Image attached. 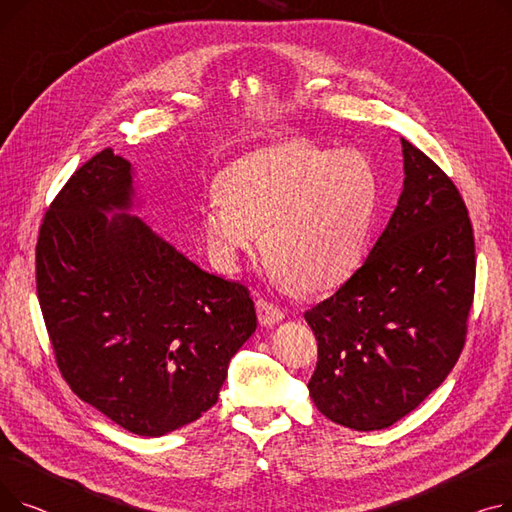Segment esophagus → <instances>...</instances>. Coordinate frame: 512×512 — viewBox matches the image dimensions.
I'll list each match as a JSON object with an SVG mask.
<instances>
[{"label": "esophagus", "instance_id": "1", "mask_svg": "<svg viewBox=\"0 0 512 512\" xmlns=\"http://www.w3.org/2000/svg\"><path fill=\"white\" fill-rule=\"evenodd\" d=\"M257 315L263 326H276L284 319V311L267 299H257Z\"/></svg>", "mask_w": 512, "mask_h": 512}]
</instances>
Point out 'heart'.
I'll use <instances>...</instances> for the list:
<instances>
[{
	"label": "heart",
	"mask_w": 512,
	"mask_h": 512,
	"mask_svg": "<svg viewBox=\"0 0 512 512\" xmlns=\"http://www.w3.org/2000/svg\"><path fill=\"white\" fill-rule=\"evenodd\" d=\"M201 211L209 249L226 265L263 253L280 282L340 286L359 267L378 205V172L361 151L286 141L238 157Z\"/></svg>",
	"instance_id": "obj_1"
}]
</instances>
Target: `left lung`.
Wrapping results in <instances>:
<instances>
[{"label":"left lung","mask_w":512,"mask_h":512,"mask_svg":"<svg viewBox=\"0 0 512 512\" xmlns=\"http://www.w3.org/2000/svg\"><path fill=\"white\" fill-rule=\"evenodd\" d=\"M405 188L386 230L332 297L305 311L317 340L309 394L321 415L373 432L432 394L461 357L475 238L446 172L400 139Z\"/></svg>","instance_id":"1"}]
</instances>
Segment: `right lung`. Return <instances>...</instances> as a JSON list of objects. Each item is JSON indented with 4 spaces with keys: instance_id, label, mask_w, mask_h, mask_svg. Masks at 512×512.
I'll return each mask as SVG.
<instances>
[{
    "instance_id": "right-lung-1",
    "label": "right lung",
    "mask_w": 512,
    "mask_h": 512,
    "mask_svg": "<svg viewBox=\"0 0 512 512\" xmlns=\"http://www.w3.org/2000/svg\"><path fill=\"white\" fill-rule=\"evenodd\" d=\"M130 164L107 147L43 215L37 297L72 392L139 436H164L218 402L228 363L257 328L249 288L203 272L130 205Z\"/></svg>"
}]
</instances>
